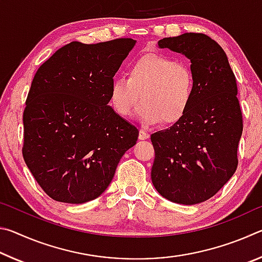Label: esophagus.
<instances>
[{
  "instance_id": "esophagus-1",
  "label": "esophagus",
  "mask_w": 262,
  "mask_h": 262,
  "mask_svg": "<svg viewBox=\"0 0 262 262\" xmlns=\"http://www.w3.org/2000/svg\"><path fill=\"white\" fill-rule=\"evenodd\" d=\"M149 137H150V134L147 130L140 129V133H139V139L140 140H148Z\"/></svg>"
}]
</instances>
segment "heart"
Listing matches in <instances>:
<instances>
[{"instance_id": "heart-1", "label": "heart", "mask_w": 262, "mask_h": 262, "mask_svg": "<svg viewBox=\"0 0 262 262\" xmlns=\"http://www.w3.org/2000/svg\"><path fill=\"white\" fill-rule=\"evenodd\" d=\"M194 94V75L187 64L161 53H147L132 62L128 77L113 78L110 103L119 115L128 117L141 98L135 117L142 125H173L187 113Z\"/></svg>"}]
</instances>
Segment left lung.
Here are the masks:
<instances>
[{"label": "left lung", "instance_id": "8db88e82", "mask_svg": "<svg viewBox=\"0 0 262 262\" xmlns=\"http://www.w3.org/2000/svg\"><path fill=\"white\" fill-rule=\"evenodd\" d=\"M158 47L190 60L195 94L180 121L151 135V181L168 201L196 205L214 196L236 172L243 133L236 77L223 48L203 33L164 38Z\"/></svg>", "mask_w": 262, "mask_h": 262}]
</instances>
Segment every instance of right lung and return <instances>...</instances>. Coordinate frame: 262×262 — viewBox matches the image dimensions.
Instances as JSON below:
<instances>
[{
	"label": "right lung",
	"mask_w": 262,
	"mask_h": 262,
	"mask_svg": "<svg viewBox=\"0 0 262 262\" xmlns=\"http://www.w3.org/2000/svg\"><path fill=\"white\" fill-rule=\"evenodd\" d=\"M135 43L73 41L35 73L23 114V157L53 200H95L136 144L137 128L108 105L111 83Z\"/></svg>",
	"instance_id": "obj_1"
}]
</instances>
